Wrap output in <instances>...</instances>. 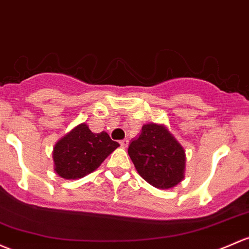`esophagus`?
<instances>
[{
  "label": "esophagus",
  "instance_id": "esophagus-1",
  "mask_svg": "<svg viewBox=\"0 0 249 249\" xmlns=\"http://www.w3.org/2000/svg\"><path fill=\"white\" fill-rule=\"evenodd\" d=\"M120 145H122V148H126L127 145H129V140H126V138H125V140H122L120 141Z\"/></svg>",
  "mask_w": 249,
  "mask_h": 249
}]
</instances>
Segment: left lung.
<instances>
[{
  "mask_svg": "<svg viewBox=\"0 0 249 249\" xmlns=\"http://www.w3.org/2000/svg\"><path fill=\"white\" fill-rule=\"evenodd\" d=\"M136 171L148 184L161 190L184 180L186 154L164 124L149 123L127 149Z\"/></svg>",
  "mask_w": 249,
  "mask_h": 249,
  "instance_id": "1",
  "label": "left lung"
}]
</instances>
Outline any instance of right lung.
Here are the masks:
<instances>
[{"label": "right lung", "instance_id": "obj_1", "mask_svg": "<svg viewBox=\"0 0 249 249\" xmlns=\"http://www.w3.org/2000/svg\"><path fill=\"white\" fill-rule=\"evenodd\" d=\"M119 143L107 132H91L86 123L75 126L56 143L52 151L53 169L63 179L75 180L99 168Z\"/></svg>", "mask_w": 249, "mask_h": 249}]
</instances>
